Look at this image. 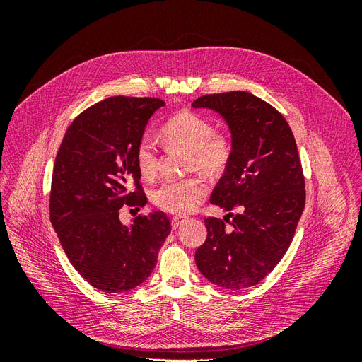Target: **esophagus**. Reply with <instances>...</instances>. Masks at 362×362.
<instances>
[{"instance_id":"obj_1","label":"esophagus","mask_w":362,"mask_h":362,"mask_svg":"<svg viewBox=\"0 0 362 362\" xmlns=\"http://www.w3.org/2000/svg\"><path fill=\"white\" fill-rule=\"evenodd\" d=\"M184 222H185V217H178V216L172 217V221H170L172 229H178L180 226H182V225H184Z\"/></svg>"}]
</instances>
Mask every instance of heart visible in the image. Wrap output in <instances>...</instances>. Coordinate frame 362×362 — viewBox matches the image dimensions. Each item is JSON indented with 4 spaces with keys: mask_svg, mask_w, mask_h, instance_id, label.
<instances>
[{
    "mask_svg": "<svg viewBox=\"0 0 362 362\" xmlns=\"http://www.w3.org/2000/svg\"><path fill=\"white\" fill-rule=\"evenodd\" d=\"M169 148L187 149V166L206 177L222 175L233 160V139L225 131H216L210 120L193 112H180L160 128ZM136 164L141 178L152 180L160 168L158 146L149 136H141L136 146ZM206 194V185L198 177L166 180L151 193L157 208L172 214H187L198 206Z\"/></svg>",
    "mask_w": 362,
    "mask_h": 362,
    "instance_id": "b5f03b06",
    "label": "heart"
}]
</instances>
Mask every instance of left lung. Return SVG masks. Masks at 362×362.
<instances>
[{
  "mask_svg": "<svg viewBox=\"0 0 362 362\" xmlns=\"http://www.w3.org/2000/svg\"><path fill=\"white\" fill-rule=\"evenodd\" d=\"M192 105L222 115L234 145L210 199L229 213L225 221L204 218L206 238L194 252L196 266L218 287L257 286L286 255L305 208V177L293 131L275 107L249 92L204 95Z\"/></svg>",
  "mask_w": 362,
  "mask_h": 362,
  "instance_id": "8db88e82",
  "label": "left lung"
}]
</instances>
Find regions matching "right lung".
<instances>
[{
    "label": "right lung",
    "instance_id": "add662e5",
    "mask_svg": "<svg viewBox=\"0 0 362 362\" xmlns=\"http://www.w3.org/2000/svg\"><path fill=\"white\" fill-rule=\"evenodd\" d=\"M158 98L110 96L76 116L54 163L49 217L63 250L92 287L120 293L140 286L157 264L170 233L163 211L125 226L124 205L144 206L136 146Z\"/></svg>",
    "mask_w": 362,
    "mask_h": 362
}]
</instances>
